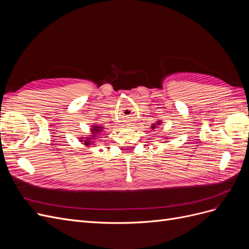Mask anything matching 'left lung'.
Wrapping results in <instances>:
<instances>
[{"label": "left lung", "mask_w": 249, "mask_h": 249, "mask_svg": "<svg viewBox=\"0 0 249 249\" xmlns=\"http://www.w3.org/2000/svg\"><path fill=\"white\" fill-rule=\"evenodd\" d=\"M162 123H163V122H162V120H160V119H159V120H157V122H156L155 124H153L152 125H150V127H152L153 130H156L157 127H159V126L162 124ZM166 139H169V138H166ZM164 142H168V141H167V140H165Z\"/></svg>", "instance_id": "left-lung-1"}]
</instances>
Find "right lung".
<instances>
[{"label": "right lung", "mask_w": 249, "mask_h": 249, "mask_svg": "<svg viewBox=\"0 0 249 249\" xmlns=\"http://www.w3.org/2000/svg\"><path fill=\"white\" fill-rule=\"evenodd\" d=\"M105 130H106V127H104V125L94 123L90 126V134L82 135V137H79V141L85 146H95L96 144H94V143L96 142L97 137H99L103 132H105Z\"/></svg>", "instance_id": "obj_1"}]
</instances>
